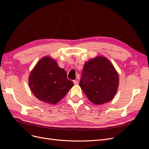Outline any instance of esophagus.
<instances>
[{
  "label": "esophagus",
  "mask_w": 149,
  "mask_h": 149,
  "mask_svg": "<svg viewBox=\"0 0 149 149\" xmlns=\"http://www.w3.org/2000/svg\"><path fill=\"white\" fill-rule=\"evenodd\" d=\"M73 83H74V85H78V82L77 80H74L73 81Z\"/></svg>",
  "instance_id": "1"
}]
</instances>
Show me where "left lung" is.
<instances>
[{
    "label": "left lung",
    "mask_w": 149,
    "mask_h": 149,
    "mask_svg": "<svg viewBox=\"0 0 149 149\" xmlns=\"http://www.w3.org/2000/svg\"><path fill=\"white\" fill-rule=\"evenodd\" d=\"M79 86L89 100L97 105L111 101L119 86V75L106 57L97 56L85 63Z\"/></svg>",
    "instance_id": "1"
}]
</instances>
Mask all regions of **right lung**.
<instances>
[{
  "label": "right lung",
  "mask_w": 149,
  "mask_h": 149,
  "mask_svg": "<svg viewBox=\"0 0 149 149\" xmlns=\"http://www.w3.org/2000/svg\"><path fill=\"white\" fill-rule=\"evenodd\" d=\"M29 86L34 96L44 102L55 104L73 86L66 71L49 56L40 60L30 73Z\"/></svg>",
  "instance_id": "1"
}]
</instances>
